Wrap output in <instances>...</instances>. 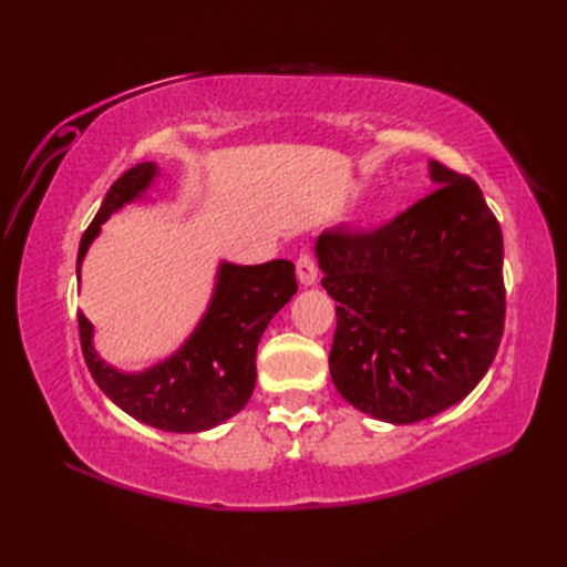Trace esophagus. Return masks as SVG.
<instances>
[{
    "mask_svg": "<svg viewBox=\"0 0 567 567\" xmlns=\"http://www.w3.org/2000/svg\"><path fill=\"white\" fill-rule=\"evenodd\" d=\"M296 274H298V281H300L302 286H315V284H317V274H319L315 255L302 252V255L298 257V262H296Z\"/></svg>",
    "mask_w": 567,
    "mask_h": 567,
    "instance_id": "34e87169",
    "label": "esophagus"
}]
</instances>
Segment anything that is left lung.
Masks as SVG:
<instances>
[{"mask_svg": "<svg viewBox=\"0 0 567 567\" xmlns=\"http://www.w3.org/2000/svg\"><path fill=\"white\" fill-rule=\"evenodd\" d=\"M427 165L433 194L381 229H326L315 246L321 286L338 302L333 385L394 425L466 398L504 333L499 221L471 177Z\"/></svg>", "mask_w": 567, "mask_h": 567, "instance_id": "left-lung-1", "label": "left lung"}]
</instances>
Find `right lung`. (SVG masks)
<instances>
[{"label":"right lung","mask_w":567,"mask_h":567,"mask_svg":"<svg viewBox=\"0 0 567 567\" xmlns=\"http://www.w3.org/2000/svg\"><path fill=\"white\" fill-rule=\"evenodd\" d=\"M158 175L156 163H142L113 182L82 234L78 277L101 225L123 205L144 198ZM296 290V267L288 260L244 267L219 262L208 310L175 354L140 373L120 371L99 357L94 326L78 312L84 362L96 385L132 419L167 433L210 431L248 404L257 375V342Z\"/></svg>","instance_id":"1"}]
</instances>
